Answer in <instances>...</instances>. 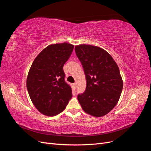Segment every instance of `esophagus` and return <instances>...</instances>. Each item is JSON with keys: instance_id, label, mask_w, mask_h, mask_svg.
I'll return each instance as SVG.
<instances>
[{"instance_id": "1", "label": "esophagus", "mask_w": 151, "mask_h": 151, "mask_svg": "<svg viewBox=\"0 0 151 151\" xmlns=\"http://www.w3.org/2000/svg\"><path fill=\"white\" fill-rule=\"evenodd\" d=\"M74 86L75 87V88H76V87H77V83H74Z\"/></svg>"}]
</instances>
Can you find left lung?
<instances>
[{
	"label": "left lung",
	"mask_w": 151,
	"mask_h": 151,
	"mask_svg": "<svg viewBox=\"0 0 151 151\" xmlns=\"http://www.w3.org/2000/svg\"><path fill=\"white\" fill-rule=\"evenodd\" d=\"M75 51L87 83L85 92L77 99L86 113L95 117L106 115L116 106L122 91L119 68L109 53L99 47L76 45Z\"/></svg>",
	"instance_id": "obj_1"
}]
</instances>
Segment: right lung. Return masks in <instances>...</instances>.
I'll return each mask as SVG.
<instances>
[{
    "label": "right lung",
    "mask_w": 151,
    "mask_h": 151,
    "mask_svg": "<svg viewBox=\"0 0 151 151\" xmlns=\"http://www.w3.org/2000/svg\"><path fill=\"white\" fill-rule=\"evenodd\" d=\"M74 47L68 43L50 45L38 55L29 68L27 89L34 106L44 115L60 113L72 97L63 67Z\"/></svg>",
    "instance_id": "1"
}]
</instances>
